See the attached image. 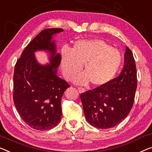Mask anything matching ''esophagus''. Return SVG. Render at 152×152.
Masks as SVG:
<instances>
[{"label": "esophagus", "instance_id": "1", "mask_svg": "<svg viewBox=\"0 0 152 152\" xmlns=\"http://www.w3.org/2000/svg\"><path fill=\"white\" fill-rule=\"evenodd\" d=\"M78 91H79V93H84L85 91V90L83 89V88H81V87H78Z\"/></svg>", "mask_w": 152, "mask_h": 152}]
</instances>
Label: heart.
<instances>
[{
  "instance_id": "obj_1",
  "label": "heart",
  "mask_w": 152,
  "mask_h": 152,
  "mask_svg": "<svg viewBox=\"0 0 152 152\" xmlns=\"http://www.w3.org/2000/svg\"><path fill=\"white\" fill-rule=\"evenodd\" d=\"M121 61L118 50L100 39L78 40L71 50L63 47L61 53V66L65 79L72 80L84 64V74L74 81L81 85L90 82L96 87H104L111 82Z\"/></svg>"
}]
</instances>
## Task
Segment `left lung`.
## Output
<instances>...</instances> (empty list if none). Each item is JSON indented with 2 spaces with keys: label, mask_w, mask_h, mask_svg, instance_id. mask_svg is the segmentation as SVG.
Masks as SVG:
<instances>
[{
  "label": "left lung",
  "mask_w": 152,
  "mask_h": 152,
  "mask_svg": "<svg viewBox=\"0 0 152 152\" xmlns=\"http://www.w3.org/2000/svg\"><path fill=\"white\" fill-rule=\"evenodd\" d=\"M137 87V68L132 51L126 46L121 73L108 85L80 94L86 119L100 129L116 126L128 116Z\"/></svg>",
  "instance_id": "1"
}]
</instances>
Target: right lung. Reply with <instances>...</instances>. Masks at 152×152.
Masks as SVG:
<instances>
[{
    "label": "right lung",
    "mask_w": 152,
    "mask_h": 152,
    "mask_svg": "<svg viewBox=\"0 0 152 152\" xmlns=\"http://www.w3.org/2000/svg\"><path fill=\"white\" fill-rule=\"evenodd\" d=\"M62 28H47L38 34L22 52L15 65L13 102L23 121L37 130L53 128L61 121V99L70 86L57 76L61 54L56 53L53 36ZM38 50L48 51L50 63L42 65L36 59Z\"/></svg>",
    "instance_id": "1"
}]
</instances>
